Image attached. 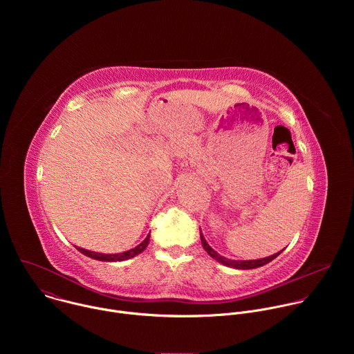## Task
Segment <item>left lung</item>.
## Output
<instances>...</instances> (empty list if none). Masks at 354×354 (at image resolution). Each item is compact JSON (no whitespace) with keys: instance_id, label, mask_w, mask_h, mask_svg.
<instances>
[{"instance_id":"8db88e82","label":"left lung","mask_w":354,"mask_h":354,"mask_svg":"<svg viewBox=\"0 0 354 354\" xmlns=\"http://www.w3.org/2000/svg\"><path fill=\"white\" fill-rule=\"evenodd\" d=\"M200 238H201V245H203L205 250H207V254L214 258L216 261H218L220 263H223L224 266H228V268H234V269H242V270H246V269H257V268H261L269 262H272L274 258H277L283 249L280 252H277V254L272 255V257H268V258H263V259H255V261H231V259H227L224 257H221L220 254H217V252L207 243V241L205 239L203 234H201L200 231Z\"/></svg>"}]
</instances>
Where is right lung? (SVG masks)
<instances>
[{
  "mask_svg": "<svg viewBox=\"0 0 354 354\" xmlns=\"http://www.w3.org/2000/svg\"><path fill=\"white\" fill-rule=\"evenodd\" d=\"M148 242H149V235H147V238L140 243L137 245L136 248L130 249V250H126L123 252V254H115V255H105V254H97V252H92V250H88V249H84V248H77L81 254H84L85 257H89L92 259H96V261H102V262H118V261H126V259H130V258H134L136 255L141 254V252L148 246Z\"/></svg>",
  "mask_w": 354,
  "mask_h": 354,
  "instance_id": "add662e5",
  "label": "right lung"
}]
</instances>
